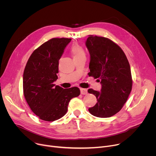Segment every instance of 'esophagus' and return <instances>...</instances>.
Listing matches in <instances>:
<instances>
[{"mask_svg":"<svg viewBox=\"0 0 156 156\" xmlns=\"http://www.w3.org/2000/svg\"><path fill=\"white\" fill-rule=\"evenodd\" d=\"M80 93L82 95H86L87 94V90L86 89L80 88Z\"/></svg>","mask_w":156,"mask_h":156,"instance_id":"1","label":"esophagus"}]
</instances>
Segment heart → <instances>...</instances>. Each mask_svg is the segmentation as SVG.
Returning <instances> with one entry per match:
<instances>
[{
    "label": "heart",
    "mask_w": 156,
    "mask_h": 156,
    "mask_svg": "<svg viewBox=\"0 0 156 156\" xmlns=\"http://www.w3.org/2000/svg\"><path fill=\"white\" fill-rule=\"evenodd\" d=\"M71 52L73 54L74 58L84 55V51H83L82 47L78 44H74L72 46Z\"/></svg>",
    "instance_id": "1"
}]
</instances>
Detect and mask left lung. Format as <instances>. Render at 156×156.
<instances>
[{
    "mask_svg": "<svg viewBox=\"0 0 156 156\" xmlns=\"http://www.w3.org/2000/svg\"><path fill=\"white\" fill-rule=\"evenodd\" d=\"M86 45L90 54L88 75L99 79L101 91L92 89L98 102L89 109L98 117H110L121 110L132 90L130 67L123 51L111 40L89 35Z\"/></svg>",
    "mask_w": 156,
    "mask_h": 156,
    "instance_id": "8db88e82",
    "label": "left lung"
}]
</instances>
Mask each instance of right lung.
Here are the masks:
<instances>
[{
    "label": "right lung",
    "instance_id": "right-lung-1",
    "mask_svg": "<svg viewBox=\"0 0 156 156\" xmlns=\"http://www.w3.org/2000/svg\"><path fill=\"white\" fill-rule=\"evenodd\" d=\"M71 39L53 38L30 56L23 75L25 99L32 112L45 121H54L67 111L69 101L79 96L77 87L63 89L54 84L58 79V61Z\"/></svg>",
    "mask_w": 156,
    "mask_h": 156
}]
</instances>
